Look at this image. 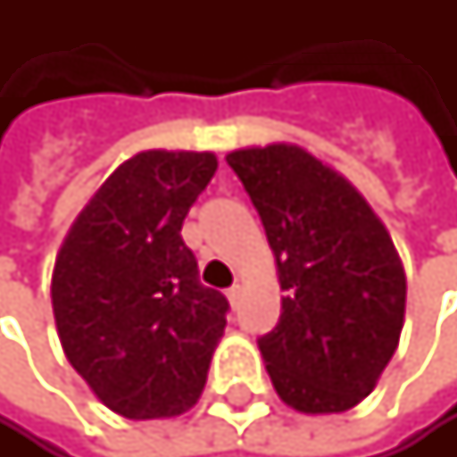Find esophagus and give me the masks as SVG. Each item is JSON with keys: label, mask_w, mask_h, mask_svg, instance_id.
Wrapping results in <instances>:
<instances>
[{"label": "esophagus", "mask_w": 457, "mask_h": 457, "mask_svg": "<svg viewBox=\"0 0 457 457\" xmlns=\"http://www.w3.org/2000/svg\"><path fill=\"white\" fill-rule=\"evenodd\" d=\"M241 295H244V285H241V282H236L230 290H227V298H230V304H233V307H238Z\"/></svg>", "instance_id": "1"}]
</instances>
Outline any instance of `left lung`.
I'll return each mask as SVG.
<instances>
[{
  "instance_id": "8db88e82",
  "label": "left lung",
  "mask_w": 457,
  "mask_h": 457,
  "mask_svg": "<svg viewBox=\"0 0 457 457\" xmlns=\"http://www.w3.org/2000/svg\"><path fill=\"white\" fill-rule=\"evenodd\" d=\"M277 257L282 315L260 353L282 403L343 414L370 395L406 318V271L359 188L304 147L227 153Z\"/></svg>"
}]
</instances>
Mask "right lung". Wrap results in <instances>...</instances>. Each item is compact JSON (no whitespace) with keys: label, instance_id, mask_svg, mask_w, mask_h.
<instances>
[{"label":"right lung","instance_id":"obj_1","mask_svg":"<svg viewBox=\"0 0 457 457\" xmlns=\"http://www.w3.org/2000/svg\"><path fill=\"white\" fill-rule=\"evenodd\" d=\"M213 153L142 150L71 224L51 307L73 370L126 420H164L203 395L227 298L200 285L180 227L211 183Z\"/></svg>","mask_w":457,"mask_h":457}]
</instances>
